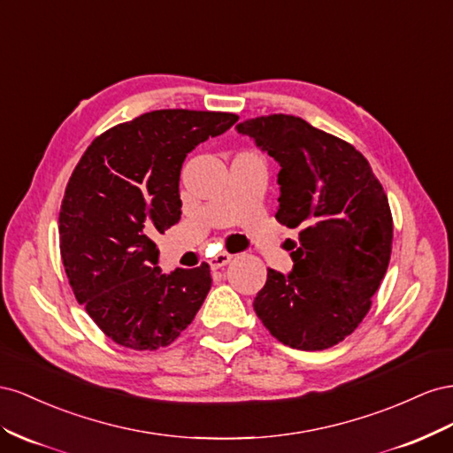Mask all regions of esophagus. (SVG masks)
<instances>
[{
    "label": "esophagus",
    "instance_id": "1",
    "mask_svg": "<svg viewBox=\"0 0 453 453\" xmlns=\"http://www.w3.org/2000/svg\"><path fill=\"white\" fill-rule=\"evenodd\" d=\"M231 256L229 252H218V254H214L211 260H209V264H211V267L212 269H218V267H224V265H227L229 262H231Z\"/></svg>",
    "mask_w": 453,
    "mask_h": 453
}]
</instances>
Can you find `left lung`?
Here are the masks:
<instances>
[{"mask_svg":"<svg viewBox=\"0 0 453 453\" xmlns=\"http://www.w3.org/2000/svg\"><path fill=\"white\" fill-rule=\"evenodd\" d=\"M237 131L280 165L275 218L302 229L292 271L267 269L254 311L280 343L322 351L370 311L391 260L389 201L363 153L302 118L264 115Z\"/></svg>","mask_w":453,"mask_h":453,"instance_id":"8db88e82","label":"left lung"}]
</instances>
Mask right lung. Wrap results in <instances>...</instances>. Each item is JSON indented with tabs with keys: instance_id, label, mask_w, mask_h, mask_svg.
Returning <instances> with one entry per match:
<instances>
[{
	"instance_id": "1",
	"label": "right lung",
	"mask_w": 453,
	"mask_h": 453,
	"mask_svg": "<svg viewBox=\"0 0 453 453\" xmlns=\"http://www.w3.org/2000/svg\"><path fill=\"white\" fill-rule=\"evenodd\" d=\"M237 119L226 111L155 110L102 133L77 163L58 216L62 264L75 300L118 345H171L209 294V264L161 273L153 237L182 214L186 155Z\"/></svg>"
}]
</instances>
